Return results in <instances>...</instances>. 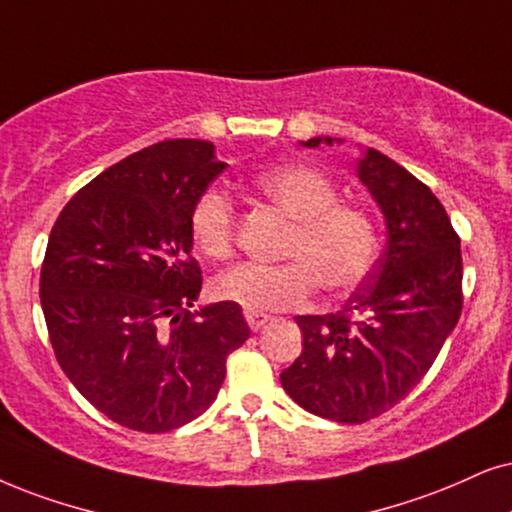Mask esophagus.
I'll return each mask as SVG.
<instances>
[{"label": "esophagus", "mask_w": 512, "mask_h": 512, "mask_svg": "<svg viewBox=\"0 0 512 512\" xmlns=\"http://www.w3.org/2000/svg\"><path fill=\"white\" fill-rule=\"evenodd\" d=\"M245 321H248L250 331L257 333V331H260V328L267 326V323L271 321V316L264 314V312H245Z\"/></svg>", "instance_id": "obj_1"}]
</instances>
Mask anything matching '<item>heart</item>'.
<instances>
[{
	"label": "heart",
	"instance_id": "b5f03b06",
	"mask_svg": "<svg viewBox=\"0 0 512 512\" xmlns=\"http://www.w3.org/2000/svg\"><path fill=\"white\" fill-rule=\"evenodd\" d=\"M257 189L295 219L283 264H238L215 278L212 288L224 302L248 312L297 309L316 288L352 293L371 276L380 257V231L359 205L340 203L331 177L309 165H278L257 177ZM191 241L200 255L226 260L236 243V215L219 189H205L189 215Z\"/></svg>",
	"mask_w": 512,
	"mask_h": 512
}]
</instances>
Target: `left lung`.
<instances>
[{"mask_svg":"<svg viewBox=\"0 0 512 512\" xmlns=\"http://www.w3.org/2000/svg\"><path fill=\"white\" fill-rule=\"evenodd\" d=\"M309 139L304 146H319ZM383 210L387 248L373 274L326 316H297L302 354L281 385L302 409L335 423L390 411L435 364L463 309L461 238L423 181L380 151L359 160Z\"/></svg>","mask_w":512,"mask_h":512,"instance_id":"left-lung-1","label":"left lung"}]
</instances>
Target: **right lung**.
<instances>
[{
	"label": "right lung",
	"instance_id": "1",
	"mask_svg": "<svg viewBox=\"0 0 512 512\" xmlns=\"http://www.w3.org/2000/svg\"><path fill=\"white\" fill-rule=\"evenodd\" d=\"M224 167L208 141L141 148L82 186L49 234L40 300L56 361L122 428L191 423L250 338L234 302L189 312L203 288L189 215Z\"/></svg>",
	"mask_w": 512,
	"mask_h": 512
}]
</instances>
